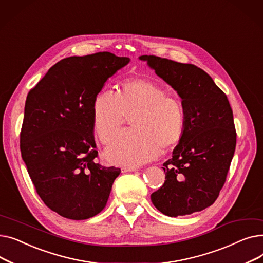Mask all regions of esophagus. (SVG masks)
Wrapping results in <instances>:
<instances>
[{
	"mask_svg": "<svg viewBox=\"0 0 263 263\" xmlns=\"http://www.w3.org/2000/svg\"><path fill=\"white\" fill-rule=\"evenodd\" d=\"M137 168L136 167H131V166H124L121 168L122 173H128V172H136Z\"/></svg>",
	"mask_w": 263,
	"mask_h": 263,
	"instance_id": "34e87169",
	"label": "esophagus"
}]
</instances>
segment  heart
<instances>
[{"instance_id": "obj_1", "label": "heart", "mask_w": 263, "mask_h": 263, "mask_svg": "<svg viewBox=\"0 0 263 263\" xmlns=\"http://www.w3.org/2000/svg\"><path fill=\"white\" fill-rule=\"evenodd\" d=\"M132 114L133 130L123 133L104 151L110 164H143L157 158L161 148L175 146L184 132L185 110L181 100L166 95L159 83L146 79L124 81L118 95L101 90L92 103V127L103 144H108L126 116Z\"/></svg>"}]
</instances>
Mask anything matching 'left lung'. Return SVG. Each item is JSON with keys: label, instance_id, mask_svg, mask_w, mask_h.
<instances>
[{"label": "left lung", "instance_id": "8db88e82", "mask_svg": "<svg viewBox=\"0 0 263 263\" xmlns=\"http://www.w3.org/2000/svg\"><path fill=\"white\" fill-rule=\"evenodd\" d=\"M140 60L177 91L185 110L183 135L163 164L165 182L151 194V201L171 217L201 211L218 197L236 149L227 96L195 65L155 55H142Z\"/></svg>", "mask_w": 263, "mask_h": 263}]
</instances>
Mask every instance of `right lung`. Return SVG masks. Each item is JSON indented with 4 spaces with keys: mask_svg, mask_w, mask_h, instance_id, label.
Instances as JSON below:
<instances>
[{
    "mask_svg": "<svg viewBox=\"0 0 263 263\" xmlns=\"http://www.w3.org/2000/svg\"><path fill=\"white\" fill-rule=\"evenodd\" d=\"M130 63L109 52L52 66L26 97L21 156L40 198L70 219H87L107 202L120 168L95 162L92 103L105 82Z\"/></svg>",
    "mask_w": 263,
    "mask_h": 263,
    "instance_id": "right-lung-1",
    "label": "right lung"
}]
</instances>
